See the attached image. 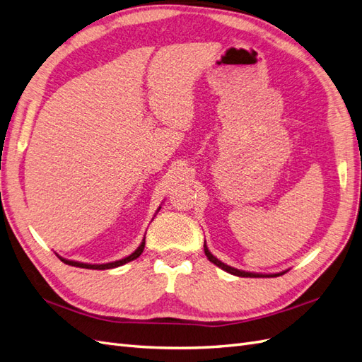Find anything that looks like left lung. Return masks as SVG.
<instances>
[{
	"label": "left lung",
	"mask_w": 362,
	"mask_h": 362,
	"mask_svg": "<svg viewBox=\"0 0 362 362\" xmlns=\"http://www.w3.org/2000/svg\"><path fill=\"white\" fill-rule=\"evenodd\" d=\"M204 252H205V256H207V259L211 263H214V265L219 267L223 271L230 272V274H233V276H238V277H277V276L285 274V272H277V274H254V272H247V271H240V269H236V268H231V267L226 265V263H222L221 260H218L216 257H214L213 254L209 251V248H207V245H205V243H204Z\"/></svg>",
	"instance_id": "1"
}]
</instances>
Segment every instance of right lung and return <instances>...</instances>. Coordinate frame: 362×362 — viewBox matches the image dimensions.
Returning a JSON list of instances; mask_svg holds the SVG:
<instances>
[{"instance_id": "right-lung-1", "label": "right lung", "mask_w": 362, "mask_h": 362, "mask_svg": "<svg viewBox=\"0 0 362 362\" xmlns=\"http://www.w3.org/2000/svg\"><path fill=\"white\" fill-rule=\"evenodd\" d=\"M144 243H146V240L143 239V242L140 243V247L136 248V250L131 254V256L124 257V259H120V260H115V262L103 263V265H90V263H82V262L66 260V259H62V257H61V260H62L64 263H66V265L77 267V268H86V269H111V268L122 267V265H124V263H128V262H131V260H134V259H136V257H140V254H141V252H143V250H144Z\"/></svg>"}]
</instances>
